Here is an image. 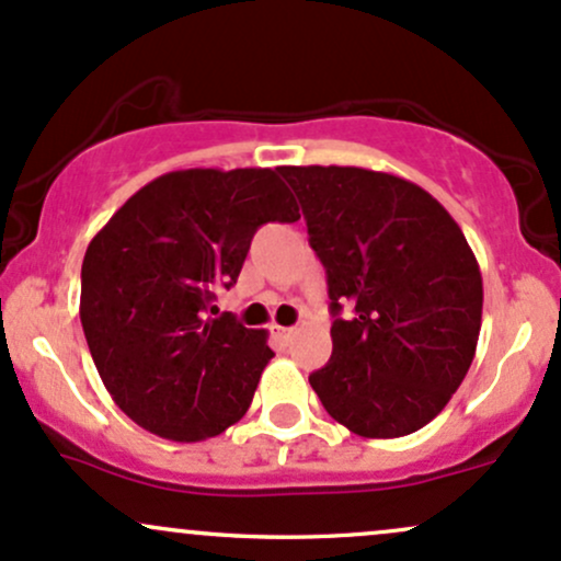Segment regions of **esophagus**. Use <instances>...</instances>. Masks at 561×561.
Segmentation results:
<instances>
[{
	"label": "esophagus",
	"mask_w": 561,
	"mask_h": 561,
	"mask_svg": "<svg viewBox=\"0 0 561 561\" xmlns=\"http://www.w3.org/2000/svg\"><path fill=\"white\" fill-rule=\"evenodd\" d=\"M275 334H278L280 340H291V336L297 334V329H294V327H275Z\"/></svg>",
	"instance_id": "34e87169"
}]
</instances>
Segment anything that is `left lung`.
<instances>
[{
    "label": "left lung",
    "instance_id": "obj_1",
    "mask_svg": "<svg viewBox=\"0 0 561 561\" xmlns=\"http://www.w3.org/2000/svg\"><path fill=\"white\" fill-rule=\"evenodd\" d=\"M327 267L331 358L310 385L364 438L431 423L466 379L481 329L479 262L423 186L342 165H283ZM342 304L354 316H339Z\"/></svg>",
    "mask_w": 561,
    "mask_h": 561
}]
</instances>
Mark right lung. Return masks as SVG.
Returning a JSON list of instances; mask_svg holds the SVG:
<instances>
[{"label": "right lung", "instance_id": "1", "mask_svg": "<svg viewBox=\"0 0 561 561\" xmlns=\"http://www.w3.org/2000/svg\"><path fill=\"white\" fill-rule=\"evenodd\" d=\"M278 171L165 173L90 240L80 291L90 355L114 403L154 436L203 442L249 412L275 355L267 331L206 312L238 280L259 227L299 219Z\"/></svg>", "mask_w": 561, "mask_h": 561}]
</instances>
